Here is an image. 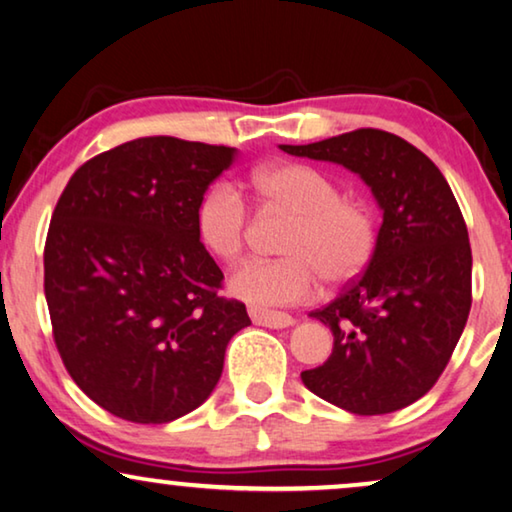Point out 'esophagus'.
<instances>
[{"instance_id":"34e87169","label":"esophagus","mask_w":512,"mask_h":512,"mask_svg":"<svg viewBox=\"0 0 512 512\" xmlns=\"http://www.w3.org/2000/svg\"><path fill=\"white\" fill-rule=\"evenodd\" d=\"M249 316L251 321L258 325H265V328H288L293 325V316L284 314V311H270V309H258V307H249Z\"/></svg>"}]
</instances>
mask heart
<instances>
[{
    "label": "heart",
    "mask_w": 512,
    "mask_h": 512,
    "mask_svg": "<svg viewBox=\"0 0 512 512\" xmlns=\"http://www.w3.org/2000/svg\"><path fill=\"white\" fill-rule=\"evenodd\" d=\"M263 203L286 212L295 226L286 235L279 261H249L231 274V293L256 307L300 305L314 298L321 279L330 286L353 281L372 261L379 242L374 207L346 196L321 168L272 164L249 177ZM196 231L219 261H238L247 244L249 207L231 184L217 182L196 207Z\"/></svg>",
    "instance_id": "heart-1"
}]
</instances>
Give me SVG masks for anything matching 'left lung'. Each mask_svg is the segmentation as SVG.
<instances>
[{
    "label": "left lung",
    "instance_id": "8db88e82",
    "mask_svg": "<svg viewBox=\"0 0 512 512\" xmlns=\"http://www.w3.org/2000/svg\"><path fill=\"white\" fill-rule=\"evenodd\" d=\"M281 150L353 170L383 210L372 261L311 311L335 346L302 383L355 416L404 409L434 388L469 318L471 244L453 191L427 154L381 129Z\"/></svg>",
    "mask_w": 512,
    "mask_h": 512
}]
</instances>
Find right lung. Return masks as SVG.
Segmentation results:
<instances>
[{"label":"right lung","mask_w":512,"mask_h":512,"mask_svg":"<svg viewBox=\"0 0 512 512\" xmlns=\"http://www.w3.org/2000/svg\"><path fill=\"white\" fill-rule=\"evenodd\" d=\"M235 150L173 136L129 140L71 175L43 249L53 337L66 372L113 416L161 425L201 406L235 332L196 231L207 187Z\"/></svg>","instance_id":"1"}]
</instances>
